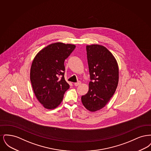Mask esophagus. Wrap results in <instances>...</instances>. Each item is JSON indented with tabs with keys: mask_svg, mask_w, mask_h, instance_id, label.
Segmentation results:
<instances>
[{
	"mask_svg": "<svg viewBox=\"0 0 151 151\" xmlns=\"http://www.w3.org/2000/svg\"><path fill=\"white\" fill-rule=\"evenodd\" d=\"M81 84V82L79 81H78V82H76V83H74V85L76 86H79V85H80Z\"/></svg>",
	"mask_w": 151,
	"mask_h": 151,
	"instance_id": "1",
	"label": "esophagus"
}]
</instances>
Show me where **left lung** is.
<instances>
[{
    "mask_svg": "<svg viewBox=\"0 0 151 151\" xmlns=\"http://www.w3.org/2000/svg\"><path fill=\"white\" fill-rule=\"evenodd\" d=\"M86 49L91 81L88 93L81 99L84 107L93 112L104 108L115 93L119 69L115 58L105 47L92 45Z\"/></svg>",
    "mask_w": 151,
    "mask_h": 151,
    "instance_id": "left-lung-1",
    "label": "left lung"
}]
</instances>
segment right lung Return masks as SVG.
<instances>
[{
	"mask_svg": "<svg viewBox=\"0 0 151 151\" xmlns=\"http://www.w3.org/2000/svg\"><path fill=\"white\" fill-rule=\"evenodd\" d=\"M75 47L72 44L52 43L34 58L30 72V81L37 100L46 109L57 108L70 88L64 76V62Z\"/></svg>",
	"mask_w": 151,
	"mask_h": 151,
	"instance_id": "1",
	"label": "right lung"
}]
</instances>
